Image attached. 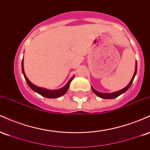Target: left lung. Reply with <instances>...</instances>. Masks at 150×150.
Returning a JSON list of instances; mask_svg holds the SVG:
<instances>
[{
	"label": "left lung",
	"instance_id": "left-lung-1",
	"mask_svg": "<svg viewBox=\"0 0 150 150\" xmlns=\"http://www.w3.org/2000/svg\"><path fill=\"white\" fill-rule=\"evenodd\" d=\"M136 73H137V62H136V63H135V73H134V75H133V77H132L131 80H130V83H129L128 85L125 87V88H123V89H120V90L118 91V92H113V93H101V92H97V90H95V89L93 88V87H92V92H94V94H96V95L98 96V97L102 98V99H114V98H116L117 97H118V96H120V94H123V93L126 92V91L128 90L129 88H130V87L132 85V82H133L134 78H135Z\"/></svg>",
	"mask_w": 150,
	"mask_h": 150
}]
</instances>
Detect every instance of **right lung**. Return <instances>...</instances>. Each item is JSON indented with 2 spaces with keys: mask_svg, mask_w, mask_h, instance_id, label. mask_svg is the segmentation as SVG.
<instances>
[{
  "mask_svg": "<svg viewBox=\"0 0 150 150\" xmlns=\"http://www.w3.org/2000/svg\"><path fill=\"white\" fill-rule=\"evenodd\" d=\"M22 73H23L24 77H25V79L27 82V85H29V87H30L32 90L34 91V92H37L38 94H39L40 95L43 96V97H46V98H50V99H55V98H58L61 96L64 95L65 93L67 92L68 88H69V86L71 81L73 80L74 76H73L70 78V80L68 81V83L65 85L64 87H62V88L59 89H56V90H49V89H46L44 88H41V87H37L36 85H33L32 82H30V80L27 79V77H26L25 74V71H24V68H23V59H22Z\"/></svg>",
  "mask_w": 150,
  "mask_h": 150,
  "instance_id": "add662e5",
  "label": "right lung"
}]
</instances>
